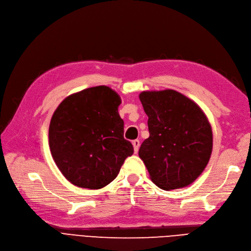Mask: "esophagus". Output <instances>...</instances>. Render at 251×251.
Instances as JSON below:
<instances>
[{
	"label": "esophagus",
	"instance_id": "1",
	"mask_svg": "<svg viewBox=\"0 0 251 251\" xmlns=\"http://www.w3.org/2000/svg\"><path fill=\"white\" fill-rule=\"evenodd\" d=\"M132 145H133V149H134V153H137L140 148V141L139 140H134L132 141Z\"/></svg>",
	"mask_w": 251,
	"mask_h": 251
}]
</instances>
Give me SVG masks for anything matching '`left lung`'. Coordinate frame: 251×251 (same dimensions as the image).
<instances>
[{"mask_svg": "<svg viewBox=\"0 0 251 251\" xmlns=\"http://www.w3.org/2000/svg\"><path fill=\"white\" fill-rule=\"evenodd\" d=\"M149 137L139 155L151 180L163 190L184 188L203 172L213 149V131L198 105L173 91L142 92Z\"/></svg>", "mask_w": 251, "mask_h": 251, "instance_id": "1", "label": "left lung"}]
</instances>
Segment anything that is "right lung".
Wrapping results in <instances>:
<instances>
[{
	"label": "right lung",
	"instance_id": "right-lung-1",
	"mask_svg": "<svg viewBox=\"0 0 251 251\" xmlns=\"http://www.w3.org/2000/svg\"><path fill=\"white\" fill-rule=\"evenodd\" d=\"M120 96L110 87H90L67 97L49 127L51 154L62 175L79 188L98 190L118 176L133 154L124 139Z\"/></svg>",
	"mask_w": 251,
	"mask_h": 251
}]
</instances>
